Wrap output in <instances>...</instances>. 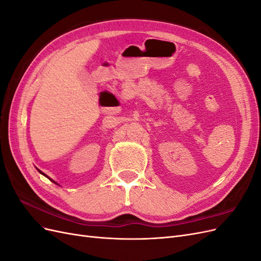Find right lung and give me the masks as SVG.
I'll list each match as a JSON object with an SVG mask.
<instances>
[{"label":"right lung","instance_id":"1","mask_svg":"<svg viewBox=\"0 0 261 261\" xmlns=\"http://www.w3.org/2000/svg\"><path fill=\"white\" fill-rule=\"evenodd\" d=\"M38 171H39V172H40V173H41V174H42V175H44V176H46V175H45V174H44V173H42V172H41V171H40V170H38ZM46 177H48V176H46ZM48 178H49V179H50V180H52V179H51V178H50V177H48ZM52 181H53V183H55V181H54V180H52ZM55 184H57V183H55Z\"/></svg>","mask_w":261,"mask_h":261}]
</instances>
